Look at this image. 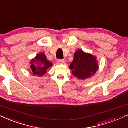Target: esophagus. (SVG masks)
Instances as JSON below:
<instances>
[{"label":"esophagus","instance_id":"obj_1","mask_svg":"<svg viewBox=\"0 0 128 128\" xmlns=\"http://www.w3.org/2000/svg\"><path fill=\"white\" fill-rule=\"evenodd\" d=\"M58 63H59V64H64V60L59 59L58 60Z\"/></svg>","mask_w":128,"mask_h":128}]
</instances>
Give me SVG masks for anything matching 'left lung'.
I'll list each match as a JSON object with an SVG mask.
<instances>
[{"instance_id":"obj_1","label":"left lung","mask_w":128,"mask_h":128,"mask_svg":"<svg viewBox=\"0 0 128 128\" xmlns=\"http://www.w3.org/2000/svg\"><path fill=\"white\" fill-rule=\"evenodd\" d=\"M69 68L74 76L84 80L94 75L98 66L95 56L78 50L74 54V60Z\"/></svg>"}]
</instances>
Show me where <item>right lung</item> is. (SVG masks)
Instances as JSON below:
<instances>
[{
  "instance_id": "obj_1",
  "label": "right lung",
  "mask_w": 128,
  "mask_h": 128,
  "mask_svg": "<svg viewBox=\"0 0 128 128\" xmlns=\"http://www.w3.org/2000/svg\"><path fill=\"white\" fill-rule=\"evenodd\" d=\"M31 68L34 75L42 76L46 72L47 69L52 66L50 62L47 60L44 53H40L31 61Z\"/></svg>"
}]
</instances>
